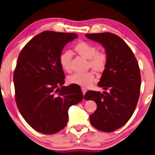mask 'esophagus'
I'll use <instances>...</instances> for the list:
<instances>
[{"mask_svg": "<svg viewBox=\"0 0 155 155\" xmlns=\"http://www.w3.org/2000/svg\"><path fill=\"white\" fill-rule=\"evenodd\" d=\"M81 90H82V92L83 95L85 94V93L87 92V89L85 88H84V87H81Z\"/></svg>", "mask_w": 155, "mask_h": 155, "instance_id": "1", "label": "esophagus"}]
</instances>
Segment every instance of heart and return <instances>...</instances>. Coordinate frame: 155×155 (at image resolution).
I'll return each instance as SVG.
<instances>
[{
  "label": "heart",
  "mask_w": 155,
  "mask_h": 155,
  "mask_svg": "<svg viewBox=\"0 0 155 155\" xmlns=\"http://www.w3.org/2000/svg\"><path fill=\"white\" fill-rule=\"evenodd\" d=\"M74 51L78 55L88 60L87 68H91L97 73L104 71L108 64V55L103 51H97V48L94 45L86 41H81L76 43L74 46ZM71 53L69 51H64L59 58L60 66L64 71L70 72L71 70L70 61ZM95 79V75L93 71L85 73H75L70 75L68 78V83L84 87L91 86Z\"/></svg>",
  "instance_id": "b5f03b06"
}]
</instances>
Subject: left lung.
<instances>
[{"mask_svg":"<svg viewBox=\"0 0 155 155\" xmlns=\"http://www.w3.org/2000/svg\"><path fill=\"white\" fill-rule=\"evenodd\" d=\"M87 38L102 44L108 64L97 85L107 91H87L84 99L94 100L97 109L90 115L92 126L112 132L125 125L136 108L141 75L138 63L127 44L110 32L86 34Z\"/></svg>","mask_w":155,"mask_h":155,"instance_id":"obj_1","label":"left lung"}]
</instances>
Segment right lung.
<instances>
[{
  "mask_svg": "<svg viewBox=\"0 0 155 155\" xmlns=\"http://www.w3.org/2000/svg\"><path fill=\"white\" fill-rule=\"evenodd\" d=\"M74 33L45 31L22 49L13 74L15 102L30 126L40 133L53 134L67 124L68 111L83 98L80 87L63 86L65 75L59 58Z\"/></svg>",
  "mask_w": 155,
  "mask_h": 155,
  "instance_id": "obj_1",
  "label": "right lung"
}]
</instances>
